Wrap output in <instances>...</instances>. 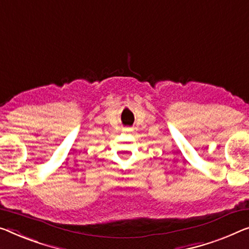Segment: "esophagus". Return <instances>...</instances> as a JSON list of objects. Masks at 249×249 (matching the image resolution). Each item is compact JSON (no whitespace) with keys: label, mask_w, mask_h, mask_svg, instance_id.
Instances as JSON below:
<instances>
[{"label":"esophagus","mask_w":249,"mask_h":249,"mask_svg":"<svg viewBox=\"0 0 249 249\" xmlns=\"http://www.w3.org/2000/svg\"><path fill=\"white\" fill-rule=\"evenodd\" d=\"M124 131H125V132H131V131H132V128H125Z\"/></svg>","instance_id":"esophagus-1"}]
</instances>
